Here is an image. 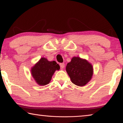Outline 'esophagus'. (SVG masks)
Segmentation results:
<instances>
[{"label": "esophagus", "mask_w": 123, "mask_h": 123, "mask_svg": "<svg viewBox=\"0 0 123 123\" xmlns=\"http://www.w3.org/2000/svg\"><path fill=\"white\" fill-rule=\"evenodd\" d=\"M60 67H61V68L62 69V68H64V66H65V64H64V63H60Z\"/></svg>", "instance_id": "34e87169"}]
</instances>
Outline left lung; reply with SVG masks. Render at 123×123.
<instances>
[{
  "label": "left lung",
  "mask_w": 123,
  "mask_h": 123,
  "mask_svg": "<svg viewBox=\"0 0 123 123\" xmlns=\"http://www.w3.org/2000/svg\"><path fill=\"white\" fill-rule=\"evenodd\" d=\"M66 72L72 83L76 86H84L92 78L93 67L86 59L80 57H73L67 64Z\"/></svg>",
  "instance_id": "8db88e82"
}]
</instances>
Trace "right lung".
Masks as SVG:
<instances>
[{"mask_svg": "<svg viewBox=\"0 0 123 123\" xmlns=\"http://www.w3.org/2000/svg\"><path fill=\"white\" fill-rule=\"evenodd\" d=\"M60 67L55 61H49L42 57L31 69V74L34 80L40 86H45L50 82L52 76Z\"/></svg>", "mask_w": 123, "mask_h": 123, "instance_id": "right-lung-1", "label": "right lung"}]
</instances>
